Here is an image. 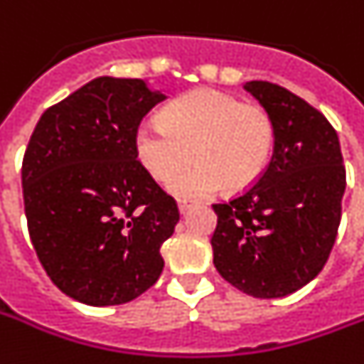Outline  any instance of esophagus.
Returning a JSON list of instances; mask_svg holds the SVG:
<instances>
[{
	"label": "esophagus",
	"mask_w": 364,
	"mask_h": 364,
	"mask_svg": "<svg viewBox=\"0 0 364 364\" xmlns=\"http://www.w3.org/2000/svg\"><path fill=\"white\" fill-rule=\"evenodd\" d=\"M177 207H179V210H181V213H185V210L191 207V200L179 199V200H177Z\"/></svg>",
	"instance_id": "esophagus-1"
}]
</instances>
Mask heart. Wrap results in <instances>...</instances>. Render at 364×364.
<instances>
[{"mask_svg":"<svg viewBox=\"0 0 364 364\" xmlns=\"http://www.w3.org/2000/svg\"><path fill=\"white\" fill-rule=\"evenodd\" d=\"M136 156L147 173L185 197H210L226 189L242 191L258 181L274 146V124L256 104L213 88H197L165 106L161 124H141L134 138Z\"/></svg>","mask_w":364,"mask_h":364,"instance_id":"heart-1","label":"heart"}]
</instances>
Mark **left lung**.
Masks as SVG:
<instances>
[{"label": "left lung", "mask_w": 364, "mask_h": 364, "mask_svg": "<svg viewBox=\"0 0 364 364\" xmlns=\"http://www.w3.org/2000/svg\"><path fill=\"white\" fill-rule=\"evenodd\" d=\"M270 114L274 154L258 181L215 203L213 262L236 289L284 297L323 270L341 223L345 165L337 132L323 114L266 80L246 82Z\"/></svg>", "instance_id": "1"}]
</instances>
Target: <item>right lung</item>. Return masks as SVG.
Listing matches in <instances>:
<instances>
[{"label": "right lung", "mask_w": 364, "mask_h": 364, "mask_svg": "<svg viewBox=\"0 0 364 364\" xmlns=\"http://www.w3.org/2000/svg\"><path fill=\"white\" fill-rule=\"evenodd\" d=\"M165 94L100 76L43 112L25 149L23 203L50 282L86 306H120L164 270L179 208L136 156L139 124Z\"/></svg>", "instance_id": "add662e5"}]
</instances>
